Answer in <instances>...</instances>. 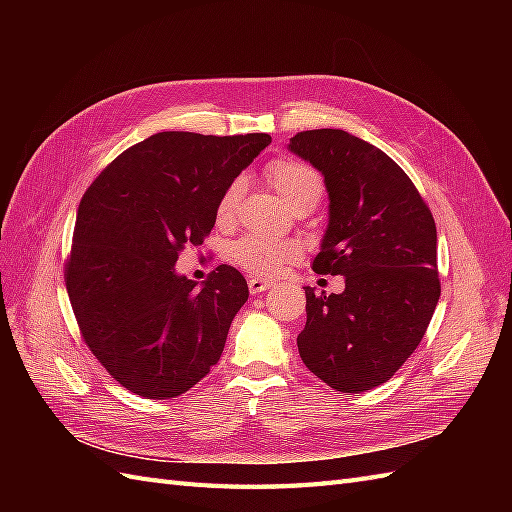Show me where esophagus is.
<instances>
[{
	"instance_id": "1",
	"label": "esophagus",
	"mask_w": 512,
	"mask_h": 512,
	"mask_svg": "<svg viewBox=\"0 0 512 512\" xmlns=\"http://www.w3.org/2000/svg\"><path fill=\"white\" fill-rule=\"evenodd\" d=\"M247 286H250V292H252V294H260V292L269 290V288L273 286V282L262 280V277H252V280L247 282Z\"/></svg>"
}]
</instances>
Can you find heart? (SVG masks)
Here are the masks:
<instances>
[{
  "mask_svg": "<svg viewBox=\"0 0 512 512\" xmlns=\"http://www.w3.org/2000/svg\"><path fill=\"white\" fill-rule=\"evenodd\" d=\"M267 179L284 203L292 209L299 205H316L322 196V181L316 170L294 160H277L267 166ZM243 196V179H235L224 190L215 218L218 224H230L235 220ZM230 258L237 267L254 275L273 277L282 273L290 262L299 258V247L290 241H277L258 235L239 239L230 250Z\"/></svg>",
  "mask_w": 512,
  "mask_h": 512,
  "instance_id": "1",
  "label": "heart"
}]
</instances>
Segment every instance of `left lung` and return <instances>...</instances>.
<instances>
[{"instance_id":"left-lung-1","label":"left lung","mask_w":512,"mask_h":512,"mask_svg":"<svg viewBox=\"0 0 512 512\" xmlns=\"http://www.w3.org/2000/svg\"><path fill=\"white\" fill-rule=\"evenodd\" d=\"M288 149L322 173L329 194L312 267L346 277L339 294L305 286L299 354L331 389L369 391L406 363L438 305L436 222L404 170L363 138L307 130Z\"/></svg>"}]
</instances>
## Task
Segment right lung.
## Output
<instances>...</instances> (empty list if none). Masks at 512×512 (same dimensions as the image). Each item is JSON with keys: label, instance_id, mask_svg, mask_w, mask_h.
<instances>
[{"label": "right lung", "instance_id": "right-lung-1", "mask_svg": "<svg viewBox=\"0 0 512 512\" xmlns=\"http://www.w3.org/2000/svg\"><path fill=\"white\" fill-rule=\"evenodd\" d=\"M269 143V134L158 132L85 192L66 288L85 344L128 391L179 397L220 361L250 297L245 277L220 265L198 286L175 265L185 243H203L224 190Z\"/></svg>", "mask_w": 512, "mask_h": 512}]
</instances>
